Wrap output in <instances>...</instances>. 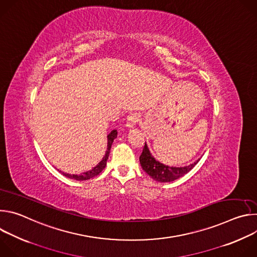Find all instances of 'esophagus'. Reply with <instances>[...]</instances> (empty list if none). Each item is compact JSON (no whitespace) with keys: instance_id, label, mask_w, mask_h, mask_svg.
I'll return each instance as SVG.
<instances>
[{"instance_id":"1","label":"esophagus","mask_w":257,"mask_h":257,"mask_svg":"<svg viewBox=\"0 0 257 257\" xmlns=\"http://www.w3.org/2000/svg\"><path fill=\"white\" fill-rule=\"evenodd\" d=\"M140 120V116L138 115V114H136V113H134V114H132V115H130L128 118H127V122H126V127L128 128V129H131V128H133L137 123H138V121Z\"/></svg>"}]
</instances>
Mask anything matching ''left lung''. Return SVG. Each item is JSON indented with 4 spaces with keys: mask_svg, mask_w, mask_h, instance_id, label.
I'll return each instance as SVG.
<instances>
[{
    "mask_svg": "<svg viewBox=\"0 0 257 257\" xmlns=\"http://www.w3.org/2000/svg\"><path fill=\"white\" fill-rule=\"evenodd\" d=\"M139 161L145 173H148L154 180L158 182H163V183L172 182L181 178L182 176H184L189 171H191L194 168V166L199 162V160H197L193 164H190L189 166H185V167L166 166L160 163L159 161H157L153 157L146 142L144 144L142 154L139 157Z\"/></svg>",
    "mask_w": 257,
    "mask_h": 257,
    "instance_id": "1",
    "label": "left lung"
}]
</instances>
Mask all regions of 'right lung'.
Listing matches in <instances>:
<instances>
[{
  "label": "right lung",
  "mask_w": 257,
  "mask_h": 257,
  "mask_svg": "<svg viewBox=\"0 0 257 257\" xmlns=\"http://www.w3.org/2000/svg\"><path fill=\"white\" fill-rule=\"evenodd\" d=\"M117 135H118V132L117 130H113L111 131V133H108V135L106 136L107 138V146H106V151H105V155L104 157L102 158V160L94 167L92 168L91 170L87 171V172H84L82 174H68V173H64L62 171H60L64 176H66L67 178H70V179H73V180H76V181H84V180H89L95 176H97L106 166V161L108 159V155H109V151H111V148H112V143L114 141L115 138H117Z\"/></svg>",
  "instance_id": "add662e5"
}]
</instances>
